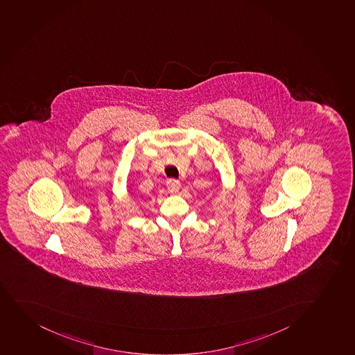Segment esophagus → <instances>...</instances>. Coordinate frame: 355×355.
Segmentation results:
<instances>
[{
  "label": "esophagus",
  "mask_w": 355,
  "mask_h": 355,
  "mask_svg": "<svg viewBox=\"0 0 355 355\" xmlns=\"http://www.w3.org/2000/svg\"><path fill=\"white\" fill-rule=\"evenodd\" d=\"M180 188H181V182L178 180L171 179L167 181V189H168L169 193L175 194L180 191Z\"/></svg>",
  "instance_id": "obj_1"
}]
</instances>
